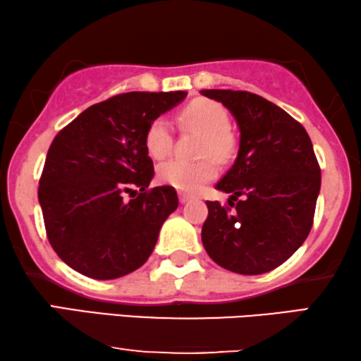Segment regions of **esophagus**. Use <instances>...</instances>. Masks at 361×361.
Returning a JSON list of instances; mask_svg holds the SVG:
<instances>
[{"instance_id":"esophagus-1","label":"esophagus","mask_w":361,"mask_h":361,"mask_svg":"<svg viewBox=\"0 0 361 361\" xmlns=\"http://www.w3.org/2000/svg\"><path fill=\"white\" fill-rule=\"evenodd\" d=\"M190 199H192L190 194H185V192H179V200H180V204H187V202H189Z\"/></svg>"}]
</instances>
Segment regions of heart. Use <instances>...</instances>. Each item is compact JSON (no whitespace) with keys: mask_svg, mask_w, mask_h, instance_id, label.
Returning <instances> with one entry per match:
<instances>
[{"mask_svg":"<svg viewBox=\"0 0 361 361\" xmlns=\"http://www.w3.org/2000/svg\"><path fill=\"white\" fill-rule=\"evenodd\" d=\"M182 125L204 133L200 142L199 161L169 159L162 162L157 176L164 184L184 192H195L214 179L219 172L216 161L230 159L235 151V140L228 131V113L220 103L212 100H195L182 111ZM174 142V131L167 118L159 116L151 123L145 136L147 152L156 159L169 154Z\"/></svg>","mask_w":361,"mask_h":361,"instance_id":"b5f03b06","label":"heart"}]
</instances>
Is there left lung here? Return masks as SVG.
Masks as SVG:
<instances>
[{
	"instance_id": "1",
	"label": "left lung",
	"mask_w": 361,
	"mask_h": 361,
	"mask_svg": "<svg viewBox=\"0 0 361 361\" xmlns=\"http://www.w3.org/2000/svg\"><path fill=\"white\" fill-rule=\"evenodd\" d=\"M230 110L240 130L235 164L215 187L228 205L207 202L202 243L221 268L263 274L307 238L320 192V167L307 131L266 98L241 90H202Z\"/></svg>"
}]
</instances>
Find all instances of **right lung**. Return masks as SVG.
<instances>
[{
  "mask_svg": "<svg viewBox=\"0 0 361 361\" xmlns=\"http://www.w3.org/2000/svg\"><path fill=\"white\" fill-rule=\"evenodd\" d=\"M185 97L180 90L121 93L87 108L54 137L39 204L49 243L77 273L116 279L151 256L179 199L171 185L149 189L154 166L145 136Z\"/></svg>",
  "mask_w": 361,
  "mask_h": 361,
  "instance_id": "obj_1",
  "label": "right lung"
}]
</instances>
